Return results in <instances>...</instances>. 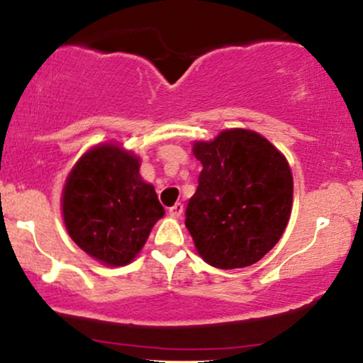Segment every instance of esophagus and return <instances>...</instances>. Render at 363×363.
Wrapping results in <instances>:
<instances>
[{
  "mask_svg": "<svg viewBox=\"0 0 363 363\" xmlns=\"http://www.w3.org/2000/svg\"><path fill=\"white\" fill-rule=\"evenodd\" d=\"M182 211H184V205L182 203H176V205L169 208V215L174 216V218H179L182 215Z\"/></svg>",
  "mask_w": 363,
  "mask_h": 363,
  "instance_id": "esophagus-1",
  "label": "esophagus"
}]
</instances>
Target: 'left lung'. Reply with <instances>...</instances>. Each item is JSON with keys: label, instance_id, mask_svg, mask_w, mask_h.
Segmentation results:
<instances>
[{"label": "left lung", "instance_id": "left-lung-1", "mask_svg": "<svg viewBox=\"0 0 363 363\" xmlns=\"http://www.w3.org/2000/svg\"><path fill=\"white\" fill-rule=\"evenodd\" d=\"M203 170L186 208L196 251L220 269L245 268L277 245L294 199L286 158L257 133L225 129L196 141Z\"/></svg>", "mask_w": 363, "mask_h": 363}]
</instances>
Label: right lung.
I'll return each mask as SVG.
<instances>
[{"instance_id": "right-lung-1", "label": "right lung", "mask_w": 363, "mask_h": 363, "mask_svg": "<svg viewBox=\"0 0 363 363\" xmlns=\"http://www.w3.org/2000/svg\"><path fill=\"white\" fill-rule=\"evenodd\" d=\"M164 213L153 186L140 176V158L118 145L89 150L62 189L69 237L89 256L109 266L135 259Z\"/></svg>"}]
</instances>
